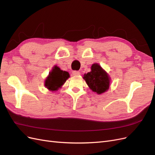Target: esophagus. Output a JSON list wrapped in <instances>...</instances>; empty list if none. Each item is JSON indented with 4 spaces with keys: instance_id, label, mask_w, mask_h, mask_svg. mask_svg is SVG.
I'll return each instance as SVG.
<instances>
[{
    "instance_id": "esophagus-1",
    "label": "esophagus",
    "mask_w": 155,
    "mask_h": 155,
    "mask_svg": "<svg viewBox=\"0 0 155 155\" xmlns=\"http://www.w3.org/2000/svg\"><path fill=\"white\" fill-rule=\"evenodd\" d=\"M72 74L73 76H79V75L80 74V72L79 71H76V70H74V71L72 72Z\"/></svg>"
}]
</instances>
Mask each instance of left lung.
Wrapping results in <instances>:
<instances>
[{
	"mask_svg": "<svg viewBox=\"0 0 155 155\" xmlns=\"http://www.w3.org/2000/svg\"><path fill=\"white\" fill-rule=\"evenodd\" d=\"M83 79L88 87L97 94H101L109 88L110 77L100 65L97 63L92 65L91 71L85 74Z\"/></svg>",
	"mask_w": 155,
	"mask_h": 155,
	"instance_id": "left-lung-1",
	"label": "left lung"
}]
</instances>
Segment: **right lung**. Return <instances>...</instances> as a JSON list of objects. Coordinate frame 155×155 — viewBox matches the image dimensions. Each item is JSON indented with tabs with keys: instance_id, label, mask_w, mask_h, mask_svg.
Segmentation results:
<instances>
[{
	"instance_id": "add662e5",
	"label": "right lung",
	"mask_w": 155,
	"mask_h": 155,
	"mask_svg": "<svg viewBox=\"0 0 155 155\" xmlns=\"http://www.w3.org/2000/svg\"><path fill=\"white\" fill-rule=\"evenodd\" d=\"M69 77L70 75L68 72L63 71L58 66H55L46 78L45 85L51 91H58Z\"/></svg>"
}]
</instances>
